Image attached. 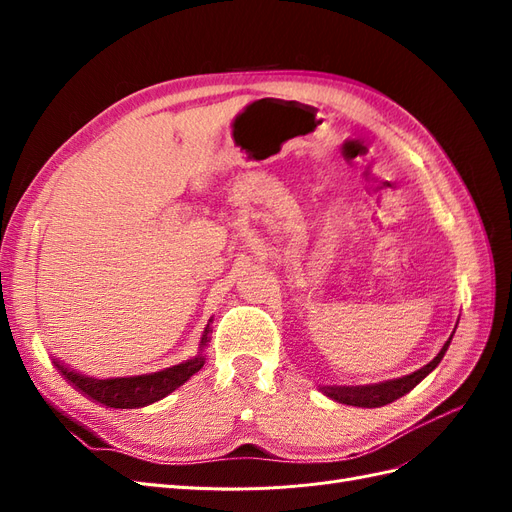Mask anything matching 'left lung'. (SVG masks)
Here are the masks:
<instances>
[{"label": "left lung", "mask_w": 512, "mask_h": 512, "mask_svg": "<svg viewBox=\"0 0 512 512\" xmlns=\"http://www.w3.org/2000/svg\"><path fill=\"white\" fill-rule=\"evenodd\" d=\"M448 344H451V339H448V342L442 346V350L433 356V361H429L421 369L412 371L410 376L389 380V382H380V384H367V386H324L322 391L327 397L339 401V404H346V406H359V408L386 406V404H391V401L410 393L414 386L429 374V371L436 369L438 363L442 361L444 352L448 350Z\"/></svg>", "instance_id": "8db88e82"}]
</instances>
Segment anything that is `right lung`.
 Masks as SVG:
<instances>
[{
    "label": "right lung",
    "instance_id": "right-lung-1",
    "mask_svg": "<svg viewBox=\"0 0 512 512\" xmlns=\"http://www.w3.org/2000/svg\"><path fill=\"white\" fill-rule=\"evenodd\" d=\"M207 342H209V324L203 339H200V348H205ZM53 363L61 371V376H64L68 382H72V386H76L81 393L100 401V404L108 408L126 410V408L149 406L153 401H160L168 393L179 389L185 380H190V376H194L196 371L205 365V356L198 354L196 359L166 367L162 371H156V374L132 376V378H108V380L87 378L83 374H76L74 369L66 367L64 363L59 361H53Z\"/></svg>",
    "mask_w": 512,
    "mask_h": 512
}]
</instances>
